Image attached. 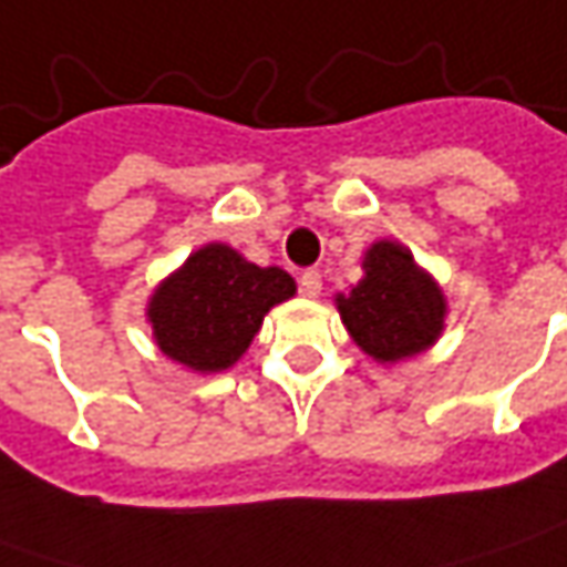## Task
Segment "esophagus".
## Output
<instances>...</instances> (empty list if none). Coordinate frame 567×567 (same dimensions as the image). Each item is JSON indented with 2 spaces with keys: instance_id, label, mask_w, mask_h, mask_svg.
<instances>
[{
  "instance_id": "obj_1",
  "label": "esophagus",
  "mask_w": 567,
  "mask_h": 567,
  "mask_svg": "<svg viewBox=\"0 0 567 567\" xmlns=\"http://www.w3.org/2000/svg\"><path fill=\"white\" fill-rule=\"evenodd\" d=\"M299 290H302V296H309V299L321 296V274L318 271L302 274V277H299Z\"/></svg>"
}]
</instances>
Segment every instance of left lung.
<instances>
[{"label":"left lung","mask_w":567,"mask_h":567,"mask_svg":"<svg viewBox=\"0 0 567 567\" xmlns=\"http://www.w3.org/2000/svg\"><path fill=\"white\" fill-rule=\"evenodd\" d=\"M360 284L338 296V312L372 360L398 362L429 350L445 328L447 302L439 284L401 243L381 239L365 251Z\"/></svg>","instance_id":"left-lung-1"}]
</instances>
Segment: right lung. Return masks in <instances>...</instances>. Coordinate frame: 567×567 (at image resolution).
Masks as SVG:
<instances>
[{"label": "right lung", "instance_id": "obj_1", "mask_svg": "<svg viewBox=\"0 0 567 567\" xmlns=\"http://www.w3.org/2000/svg\"><path fill=\"white\" fill-rule=\"evenodd\" d=\"M296 293L293 277L258 268L224 243L192 251L147 302L154 340L195 372H224L249 350L265 316Z\"/></svg>", "mask_w": 567, "mask_h": 567}]
</instances>
